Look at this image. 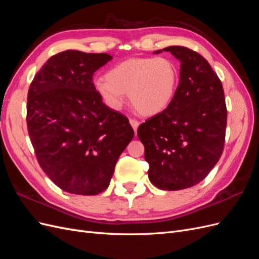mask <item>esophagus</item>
Returning a JSON list of instances; mask_svg holds the SVG:
<instances>
[{
    "label": "esophagus",
    "mask_w": 259,
    "mask_h": 259,
    "mask_svg": "<svg viewBox=\"0 0 259 259\" xmlns=\"http://www.w3.org/2000/svg\"><path fill=\"white\" fill-rule=\"evenodd\" d=\"M130 123H131V125H132V127L134 128V131H135V133H136V132H137V128H138L139 122H138L137 120H135V119H131V120H130Z\"/></svg>",
    "instance_id": "obj_1"
}]
</instances>
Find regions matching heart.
Masks as SVG:
<instances>
[{"mask_svg": "<svg viewBox=\"0 0 259 259\" xmlns=\"http://www.w3.org/2000/svg\"><path fill=\"white\" fill-rule=\"evenodd\" d=\"M178 79V68L169 57H133L109 69L106 79L94 82V89L112 110H120L128 93L139 113L154 115L170 105Z\"/></svg>", "mask_w": 259, "mask_h": 259, "instance_id": "obj_1", "label": "heart"}]
</instances>
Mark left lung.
Returning a JSON list of instances; mask_svg holds the SVG:
<instances>
[{"label": "left lung", "mask_w": 259, "mask_h": 259, "mask_svg": "<svg viewBox=\"0 0 259 259\" xmlns=\"http://www.w3.org/2000/svg\"><path fill=\"white\" fill-rule=\"evenodd\" d=\"M163 51L180 61L179 84L170 105L140 124L137 135L150 182L180 190L202 182L221 159L227 107L222 81L202 55L184 46Z\"/></svg>", "instance_id": "left-lung-1"}]
</instances>
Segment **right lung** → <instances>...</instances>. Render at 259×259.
<instances>
[{"mask_svg":"<svg viewBox=\"0 0 259 259\" xmlns=\"http://www.w3.org/2000/svg\"><path fill=\"white\" fill-rule=\"evenodd\" d=\"M111 56L68 50L52 56L30 84L27 127L36 160L60 189L105 191L134 137L128 119L107 107L93 75Z\"/></svg>","mask_w":259,"mask_h":259,"instance_id":"add662e5","label":"right lung"}]
</instances>
